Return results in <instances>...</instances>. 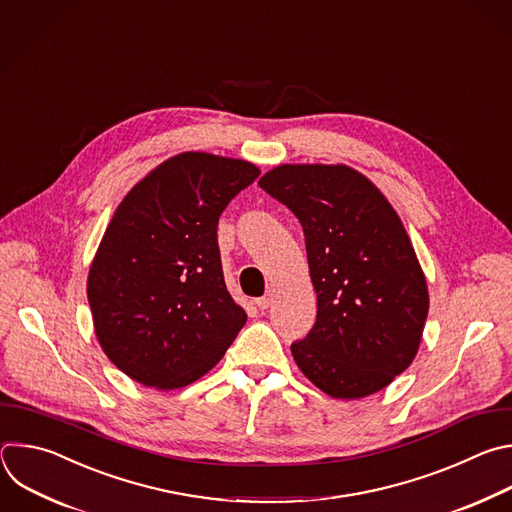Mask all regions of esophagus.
<instances>
[{"label":"esophagus","mask_w":512,"mask_h":512,"mask_svg":"<svg viewBox=\"0 0 512 512\" xmlns=\"http://www.w3.org/2000/svg\"><path fill=\"white\" fill-rule=\"evenodd\" d=\"M272 300H274V298H272V292H268V294H264V296L256 298L254 302H256V306H258V309H260V311H266V309H268V306L272 304Z\"/></svg>","instance_id":"esophagus-1"}]
</instances>
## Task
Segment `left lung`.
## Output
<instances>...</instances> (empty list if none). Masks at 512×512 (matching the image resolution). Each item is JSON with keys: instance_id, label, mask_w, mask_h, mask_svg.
I'll return each mask as SVG.
<instances>
[{"instance_id": "1", "label": "left lung", "mask_w": 512, "mask_h": 512, "mask_svg": "<svg viewBox=\"0 0 512 512\" xmlns=\"http://www.w3.org/2000/svg\"><path fill=\"white\" fill-rule=\"evenodd\" d=\"M258 185L298 218L317 321L290 345L300 371L337 399L387 387L414 361L428 286L383 193L347 165H280Z\"/></svg>"}]
</instances>
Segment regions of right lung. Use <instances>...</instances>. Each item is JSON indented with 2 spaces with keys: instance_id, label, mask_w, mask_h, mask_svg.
<instances>
[{
  "instance_id": "right-lung-1",
  "label": "right lung",
  "mask_w": 512,
  "mask_h": 512,
  "mask_svg": "<svg viewBox=\"0 0 512 512\" xmlns=\"http://www.w3.org/2000/svg\"><path fill=\"white\" fill-rule=\"evenodd\" d=\"M258 175L248 161L181 153L121 201L88 272V304L102 351L131 379L189 385L244 327L224 280L218 222Z\"/></svg>"
}]
</instances>
